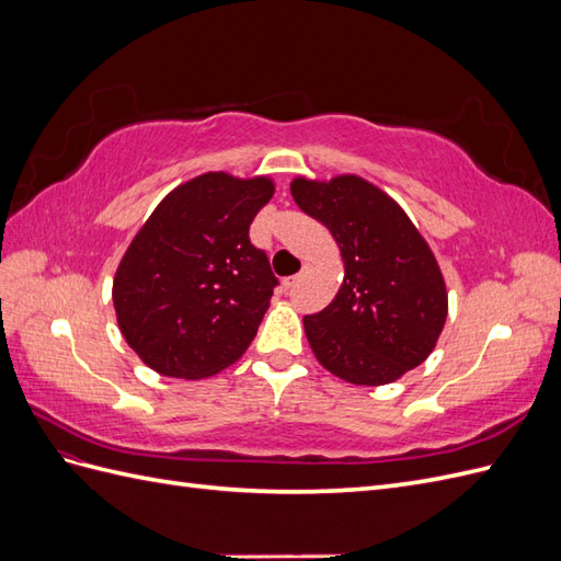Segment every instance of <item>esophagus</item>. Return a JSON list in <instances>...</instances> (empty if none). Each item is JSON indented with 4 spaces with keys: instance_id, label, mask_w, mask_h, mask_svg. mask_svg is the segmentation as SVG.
<instances>
[{
    "instance_id": "obj_1",
    "label": "esophagus",
    "mask_w": 561,
    "mask_h": 561,
    "mask_svg": "<svg viewBox=\"0 0 561 561\" xmlns=\"http://www.w3.org/2000/svg\"><path fill=\"white\" fill-rule=\"evenodd\" d=\"M299 278H301V274H297V276H290V278H285V280H283V285L287 287V290H290V287H295V285L299 283Z\"/></svg>"
}]
</instances>
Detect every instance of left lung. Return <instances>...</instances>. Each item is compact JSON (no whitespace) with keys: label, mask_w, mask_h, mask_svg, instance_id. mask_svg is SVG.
<instances>
[{"label":"left lung","mask_w":561,"mask_h":561,"mask_svg":"<svg viewBox=\"0 0 561 561\" xmlns=\"http://www.w3.org/2000/svg\"><path fill=\"white\" fill-rule=\"evenodd\" d=\"M290 192L330 229L344 260L336 297L304 316L318 363L355 386L400 379L428 358L447 320L435 254L398 203L363 178H297Z\"/></svg>","instance_id":"1"}]
</instances>
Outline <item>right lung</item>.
<instances>
[{"instance_id":"add662e5","label":"right lung","mask_w":561,"mask_h":561,"mask_svg":"<svg viewBox=\"0 0 561 561\" xmlns=\"http://www.w3.org/2000/svg\"><path fill=\"white\" fill-rule=\"evenodd\" d=\"M268 178L206 173L168 194L116 268L118 330L163 377L203 379L229 367L257 334L278 278L250 225Z\"/></svg>"}]
</instances>
